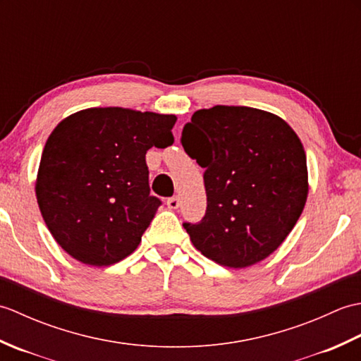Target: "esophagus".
Returning a JSON list of instances; mask_svg holds the SVG:
<instances>
[{
  "label": "esophagus",
  "instance_id": "esophagus-1",
  "mask_svg": "<svg viewBox=\"0 0 361 361\" xmlns=\"http://www.w3.org/2000/svg\"><path fill=\"white\" fill-rule=\"evenodd\" d=\"M167 208L169 209H178L180 208V197L167 198Z\"/></svg>",
  "mask_w": 361,
  "mask_h": 361
}]
</instances>
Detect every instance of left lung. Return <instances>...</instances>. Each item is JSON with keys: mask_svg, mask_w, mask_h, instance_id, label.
Here are the masks:
<instances>
[{"mask_svg": "<svg viewBox=\"0 0 361 361\" xmlns=\"http://www.w3.org/2000/svg\"><path fill=\"white\" fill-rule=\"evenodd\" d=\"M181 144L204 169L206 214L183 225L194 247L228 268L251 267L278 250L309 195L295 130L270 111L216 105L192 114Z\"/></svg>", "mask_w": 361, "mask_h": 361, "instance_id": "obj_1", "label": "left lung"}]
</instances>
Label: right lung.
<instances>
[{
	"label": "right lung",
	"instance_id": "add662e5",
	"mask_svg": "<svg viewBox=\"0 0 361 361\" xmlns=\"http://www.w3.org/2000/svg\"><path fill=\"white\" fill-rule=\"evenodd\" d=\"M175 114L94 106L59 122L44 144L37 203L56 242L79 262L109 267L137 248L161 202L145 153L173 142Z\"/></svg>",
	"mask_w": 361,
	"mask_h": 361
}]
</instances>
